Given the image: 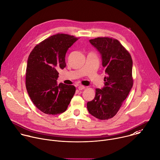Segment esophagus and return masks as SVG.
Wrapping results in <instances>:
<instances>
[{"label": "esophagus", "instance_id": "34e87169", "mask_svg": "<svg viewBox=\"0 0 160 160\" xmlns=\"http://www.w3.org/2000/svg\"><path fill=\"white\" fill-rule=\"evenodd\" d=\"M78 90H83V89H84L85 88V86H83V85H78Z\"/></svg>", "mask_w": 160, "mask_h": 160}]
</instances>
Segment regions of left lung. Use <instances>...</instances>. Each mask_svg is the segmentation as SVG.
Masks as SVG:
<instances>
[{"label":"left lung","mask_w":160,"mask_h":160,"mask_svg":"<svg viewBox=\"0 0 160 160\" xmlns=\"http://www.w3.org/2000/svg\"><path fill=\"white\" fill-rule=\"evenodd\" d=\"M89 42L100 53L107 76L103 88H96L94 99L87 102V109L99 120H108L117 113L133 86L132 59L117 39L98 37Z\"/></svg>","instance_id":"left-lung-1"}]
</instances>
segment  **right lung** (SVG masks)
<instances>
[{"label": "right lung", "instance_id": "1", "mask_svg": "<svg viewBox=\"0 0 160 160\" xmlns=\"http://www.w3.org/2000/svg\"><path fill=\"white\" fill-rule=\"evenodd\" d=\"M78 40L63 33L52 35L37 45L27 61L26 87L35 106L48 115L64 112L75 93V87L58 84V70L66 67L67 51Z\"/></svg>", "mask_w": 160, "mask_h": 160}]
</instances>
